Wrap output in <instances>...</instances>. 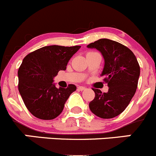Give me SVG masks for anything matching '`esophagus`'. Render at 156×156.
I'll use <instances>...</instances> for the list:
<instances>
[{
  "mask_svg": "<svg viewBox=\"0 0 156 156\" xmlns=\"http://www.w3.org/2000/svg\"><path fill=\"white\" fill-rule=\"evenodd\" d=\"M78 88L80 90H85L86 87H83V86H79V87H78Z\"/></svg>",
  "mask_w": 156,
  "mask_h": 156,
  "instance_id": "1",
  "label": "esophagus"
}]
</instances>
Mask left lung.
<instances>
[{
    "instance_id": "left-lung-1",
    "label": "left lung",
    "mask_w": 156,
    "mask_h": 156,
    "mask_svg": "<svg viewBox=\"0 0 156 156\" xmlns=\"http://www.w3.org/2000/svg\"><path fill=\"white\" fill-rule=\"evenodd\" d=\"M102 54L104 66L101 76L109 89L102 93L93 88L95 98L89 103L94 114L103 119L118 116L129 105L138 85L140 68L133 52L126 46L108 39H101L87 46Z\"/></svg>"
}]
</instances>
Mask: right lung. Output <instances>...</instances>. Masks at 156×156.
Instances as JSON below:
<instances>
[{
	"instance_id": "1",
	"label": "right lung",
	"mask_w": 156,
	"mask_h": 156,
	"mask_svg": "<svg viewBox=\"0 0 156 156\" xmlns=\"http://www.w3.org/2000/svg\"><path fill=\"white\" fill-rule=\"evenodd\" d=\"M79 46H44L27 55L20 66L18 89L29 111L41 120H52L62 112L65 104L76 86L57 88L54 78L66 70Z\"/></svg>"
}]
</instances>
